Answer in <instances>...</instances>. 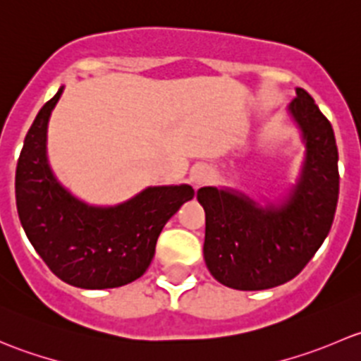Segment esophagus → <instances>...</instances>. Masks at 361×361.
<instances>
[{
	"mask_svg": "<svg viewBox=\"0 0 361 361\" xmlns=\"http://www.w3.org/2000/svg\"><path fill=\"white\" fill-rule=\"evenodd\" d=\"M209 180H211V169L207 166H204V164H201V166H195L194 169L190 171V181L195 188L204 187V185L209 183Z\"/></svg>",
	"mask_w": 361,
	"mask_h": 361,
	"instance_id": "34e87169",
	"label": "esophagus"
}]
</instances>
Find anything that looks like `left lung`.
<instances>
[{
  "instance_id": "left-lung-1",
  "label": "left lung",
  "mask_w": 361,
  "mask_h": 361,
  "mask_svg": "<svg viewBox=\"0 0 361 361\" xmlns=\"http://www.w3.org/2000/svg\"><path fill=\"white\" fill-rule=\"evenodd\" d=\"M305 145L297 185L281 204L262 207L231 188L202 187L204 260L234 290H267L293 279L332 227L338 199V152L332 123L304 89L288 106Z\"/></svg>"
}]
</instances>
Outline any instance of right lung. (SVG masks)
Masks as SVG:
<instances>
[{
	"label": "right lung",
	"mask_w": 361,
	"mask_h": 361,
	"mask_svg": "<svg viewBox=\"0 0 361 361\" xmlns=\"http://www.w3.org/2000/svg\"><path fill=\"white\" fill-rule=\"evenodd\" d=\"M64 87L43 104L16 171L20 224L50 271L71 286L116 288L141 278L164 225L194 197L190 185L148 187L116 206H90L57 181L47 159V127Z\"/></svg>",
	"instance_id": "obj_1"
}]
</instances>
